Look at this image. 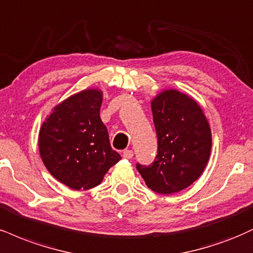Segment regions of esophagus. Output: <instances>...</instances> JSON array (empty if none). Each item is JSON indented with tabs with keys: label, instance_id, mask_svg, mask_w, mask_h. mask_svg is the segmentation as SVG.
Wrapping results in <instances>:
<instances>
[{
	"label": "esophagus",
	"instance_id": "34e87169",
	"mask_svg": "<svg viewBox=\"0 0 253 253\" xmlns=\"http://www.w3.org/2000/svg\"><path fill=\"white\" fill-rule=\"evenodd\" d=\"M133 151H130V150H125L124 152H123V157L125 158V159H132L133 158Z\"/></svg>",
	"mask_w": 253,
	"mask_h": 253
}]
</instances>
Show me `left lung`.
<instances>
[{
  "label": "left lung",
  "instance_id": "left-lung-1",
  "mask_svg": "<svg viewBox=\"0 0 253 253\" xmlns=\"http://www.w3.org/2000/svg\"><path fill=\"white\" fill-rule=\"evenodd\" d=\"M158 154L150 166L136 165L154 192L172 194L202 175L211 154L212 134L202 107L176 89H164L151 101Z\"/></svg>",
  "mask_w": 253,
  "mask_h": 253
}]
</instances>
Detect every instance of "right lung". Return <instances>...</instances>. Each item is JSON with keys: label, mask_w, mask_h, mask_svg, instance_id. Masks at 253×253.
Returning <instances> with one entry per match:
<instances>
[{"label": "right lung", "mask_w": 253, "mask_h": 253, "mask_svg": "<svg viewBox=\"0 0 253 253\" xmlns=\"http://www.w3.org/2000/svg\"><path fill=\"white\" fill-rule=\"evenodd\" d=\"M102 92L81 90L51 109L39 132V151L56 180L72 190H89L121 159L112 150L100 118Z\"/></svg>", "instance_id": "obj_1"}]
</instances>
